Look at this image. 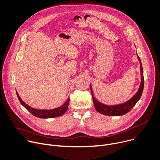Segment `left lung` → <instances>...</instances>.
Here are the masks:
<instances>
[{
	"label": "left lung",
	"instance_id": "8db88e82",
	"mask_svg": "<svg viewBox=\"0 0 160 160\" xmlns=\"http://www.w3.org/2000/svg\"><path fill=\"white\" fill-rule=\"evenodd\" d=\"M137 57H138V58L139 60V63H140L141 82V84H140V86H139V88L138 92L136 93V94L134 96V97L129 101H127V102H125L123 104L114 105V106H108V105L102 104L94 98V96H93L91 85H90L93 103L94 105V108L97 112H98L99 113H100L102 114H103L105 115H109V116L123 115L127 113H128L135 106L136 103L139 100V99L141 98V95H142V93L143 92L144 81V76H143V69H142V66L141 61V59H140L139 57L138 56V55H137Z\"/></svg>",
	"mask_w": 160,
	"mask_h": 160
}]
</instances>
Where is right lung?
I'll return each instance as SVG.
<instances>
[{"instance_id":"right-lung-1","label":"right lung","mask_w":160,"mask_h":160,"mask_svg":"<svg viewBox=\"0 0 160 160\" xmlns=\"http://www.w3.org/2000/svg\"><path fill=\"white\" fill-rule=\"evenodd\" d=\"M16 94L18 96V98L21 102V105L28 110L29 111L32 115L41 118H54V117H57L62 115L63 114H64L65 112L68 110V107H69V100L70 98H68L66 103L62 105L60 107H58L55 109L52 110H37L33 108H32L29 106H28L27 104H26L20 98L19 96L18 92L16 91Z\"/></svg>"}]
</instances>
